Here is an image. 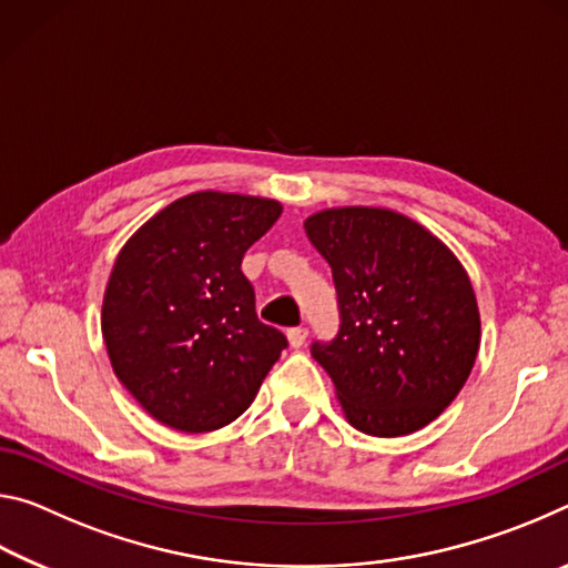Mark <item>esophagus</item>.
<instances>
[{"label":"esophagus","mask_w":568,"mask_h":568,"mask_svg":"<svg viewBox=\"0 0 568 568\" xmlns=\"http://www.w3.org/2000/svg\"><path fill=\"white\" fill-rule=\"evenodd\" d=\"M307 338V331L305 328H291L287 331V343H291V348H303Z\"/></svg>","instance_id":"1"}]
</instances>
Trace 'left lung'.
I'll use <instances>...</instances> for the list:
<instances>
[{
	"instance_id": "1",
	"label": "left lung",
	"mask_w": 568,
	"mask_h": 568,
	"mask_svg": "<svg viewBox=\"0 0 568 568\" xmlns=\"http://www.w3.org/2000/svg\"><path fill=\"white\" fill-rule=\"evenodd\" d=\"M328 261L341 331L313 343L345 420L361 434H416L474 368L480 315L466 267L416 220L388 207H328L305 220Z\"/></svg>"
}]
</instances>
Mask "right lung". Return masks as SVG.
Returning a JSON list of instances; mask_svg holds the SVG:
<instances>
[{"mask_svg":"<svg viewBox=\"0 0 568 568\" xmlns=\"http://www.w3.org/2000/svg\"><path fill=\"white\" fill-rule=\"evenodd\" d=\"M271 197L200 190L162 207L112 265L102 338L114 376L185 434L233 423L287 345L257 321L245 250L281 217Z\"/></svg>","mask_w":568,"mask_h":568,"instance_id":"1","label":"right lung"}]
</instances>
